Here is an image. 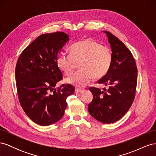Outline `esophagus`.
Here are the masks:
<instances>
[{
  "instance_id": "esophagus-1",
  "label": "esophagus",
  "mask_w": 156,
  "mask_h": 156,
  "mask_svg": "<svg viewBox=\"0 0 156 156\" xmlns=\"http://www.w3.org/2000/svg\"><path fill=\"white\" fill-rule=\"evenodd\" d=\"M84 90H83V89H79V88H76L75 89V92L76 93H83V92H84Z\"/></svg>"
}]
</instances>
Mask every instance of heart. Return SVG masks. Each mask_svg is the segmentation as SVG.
<instances>
[{"instance_id":"heart-1","label":"heart","mask_w":156,"mask_h":156,"mask_svg":"<svg viewBox=\"0 0 156 156\" xmlns=\"http://www.w3.org/2000/svg\"><path fill=\"white\" fill-rule=\"evenodd\" d=\"M58 68L66 75H70L77 64L81 69L66 79V82L77 87H84L94 79L105 76L112 63L110 49L92 39L77 42L70 48V54H59L56 60Z\"/></svg>"}]
</instances>
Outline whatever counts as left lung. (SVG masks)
Masks as SVG:
<instances>
[{"label": "left lung", "instance_id": "1", "mask_svg": "<svg viewBox=\"0 0 156 156\" xmlns=\"http://www.w3.org/2000/svg\"><path fill=\"white\" fill-rule=\"evenodd\" d=\"M106 34L112 51V63L108 72L98 83L107 90L91 87L93 100L88 107L90 115L103 124L122 119L133 102L137 81V68L130 51L123 42L108 31Z\"/></svg>", "mask_w": 156, "mask_h": 156}]
</instances>
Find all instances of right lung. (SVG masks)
Segmentation results:
<instances>
[{"instance_id":"right-lung-1","label":"right lung","mask_w":156,"mask_h":156,"mask_svg":"<svg viewBox=\"0 0 156 156\" xmlns=\"http://www.w3.org/2000/svg\"><path fill=\"white\" fill-rule=\"evenodd\" d=\"M69 40L62 32L40 35L18 58L15 73L19 100L27 115L40 126L55 124L62 119L66 99L75 91L69 84L54 88L62 79L56 58Z\"/></svg>"}]
</instances>
